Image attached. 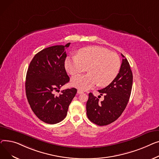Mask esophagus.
<instances>
[{
  "label": "esophagus",
  "mask_w": 159,
  "mask_h": 159,
  "mask_svg": "<svg viewBox=\"0 0 159 159\" xmlns=\"http://www.w3.org/2000/svg\"><path fill=\"white\" fill-rule=\"evenodd\" d=\"M82 93H83V92L81 90H80V89H78V94H82Z\"/></svg>",
  "instance_id": "1"
}]
</instances>
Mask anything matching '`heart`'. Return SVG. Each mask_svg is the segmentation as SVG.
Here are the masks:
<instances>
[{"label":"heart","instance_id":"obj_1","mask_svg":"<svg viewBox=\"0 0 159 159\" xmlns=\"http://www.w3.org/2000/svg\"><path fill=\"white\" fill-rule=\"evenodd\" d=\"M65 67L71 75L89 70L86 75L74 76L72 85L81 90H88L98 85L107 87L119 74L120 60L119 56L107 49L99 46H90L78 51V55L69 57Z\"/></svg>","mask_w":159,"mask_h":159}]
</instances>
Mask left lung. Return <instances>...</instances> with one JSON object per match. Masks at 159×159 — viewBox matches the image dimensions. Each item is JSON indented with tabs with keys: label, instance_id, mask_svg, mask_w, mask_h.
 <instances>
[{
	"label": "left lung",
	"instance_id": "8db88e82",
	"mask_svg": "<svg viewBox=\"0 0 159 159\" xmlns=\"http://www.w3.org/2000/svg\"><path fill=\"white\" fill-rule=\"evenodd\" d=\"M121 55L124 58L117 77L107 87L98 90L104 96V100L99 102L91 92L89 94L87 115L91 122L99 126L108 125L117 120L126 107L131 94L132 72L127 59Z\"/></svg>",
	"mask_w": 159,
	"mask_h": 159
}]
</instances>
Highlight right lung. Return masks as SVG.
<instances>
[{
  "label": "right lung",
  "instance_id": "1",
  "mask_svg": "<svg viewBox=\"0 0 159 159\" xmlns=\"http://www.w3.org/2000/svg\"><path fill=\"white\" fill-rule=\"evenodd\" d=\"M70 44L42 50L35 54L27 69L25 85L27 99L34 114L45 123L54 125L63 120L76 94L75 88L61 90L58 96L54 94L70 80L65 69V49Z\"/></svg>",
  "mask_w": 159,
  "mask_h": 159
}]
</instances>
